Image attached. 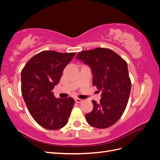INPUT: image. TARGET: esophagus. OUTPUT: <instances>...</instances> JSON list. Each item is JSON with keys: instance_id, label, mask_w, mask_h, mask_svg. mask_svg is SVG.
Instances as JSON below:
<instances>
[{"instance_id": "esophagus-1", "label": "esophagus", "mask_w": 160, "mask_h": 160, "mask_svg": "<svg viewBox=\"0 0 160 160\" xmlns=\"http://www.w3.org/2000/svg\"><path fill=\"white\" fill-rule=\"evenodd\" d=\"M75 102L77 103H81L83 102V99L77 98V99H75Z\"/></svg>"}]
</instances>
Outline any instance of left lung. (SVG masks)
<instances>
[{"mask_svg": "<svg viewBox=\"0 0 160 160\" xmlns=\"http://www.w3.org/2000/svg\"><path fill=\"white\" fill-rule=\"evenodd\" d=\"M77 59L91 67L93 85L102 91L99 103L92 101L93 109L85 115L87 122L94 128H108L122 117L128 103L132 82L127 62L112 50L101 47L79 52Z\"/></svg>", "mask_w": 160, "mask_h": 160, "instance_id": "left-lung-1", "label": "left lung"}]
</instances>
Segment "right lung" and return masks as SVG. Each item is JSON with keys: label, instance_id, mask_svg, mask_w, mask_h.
<instances>
[{"label": "right lung", "instance_id": "right-lung-1", "mask_svg": "<svg viewBox=\"0 0 160 160\" xmlns=\"http://www.w3.org/2000/svg\"><path fill=\"white\" fill-rule=\"evenodd\" d=\"M75 52L43 51L28 60L21 71V92L27 107L41 127L55 130L68 122L75 100L57 99L52 90Z\"/></svg>", "mask_w": 160, "mask_h": 160}]
</instances>
